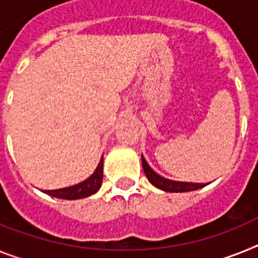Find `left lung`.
Masks as SVG:
<instances>
[{
  "label": "left lung",
  "instance_id": "obj_1",
  "mask_svg": "<svg viewBox=\"0 0 258 258\" xmlns=\"http://www.w3.org/2000/svg\"><path fill=\"white\" fill-rule=\"evenodd\" d=\"M142 164L143 169L146 173L147 178L153 186H156L157 189L164 190L168 192H185V191H194V190L202 189L209 183H197V182H181V181H173V179H168L165 177L160 176L155 170L148 165V162L146 161L144 156L142 155Z\"/></svg>",
  "mask_w": 258,
  "mask_h": 258
}]
</instances>
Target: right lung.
Returning <instances> with one entry per match:
<instances>
[{
	"mask_svg": "<svg viewBox=\"0 0 258 258\" xmlns=\"http://www.w3.org/2000/svg\"><path fill=\"white\" fill-rule=\"evenodd\" d=\"M103 178V156L99 160L98 166L96 170L93 172L90 177L84 179L82 182L76 183L73 186H68V187H62V189L56 190H43V192L48 194L51 197L60 199H68V201H73V199H81L90 197L93 194H96L99 190L101 185H102Z\"/></svg>",
	"mask_w": 258,
	"mask_h": 258,
	"instance_id": "obj_1",
	"label": "right lung"
}]
</instances>
